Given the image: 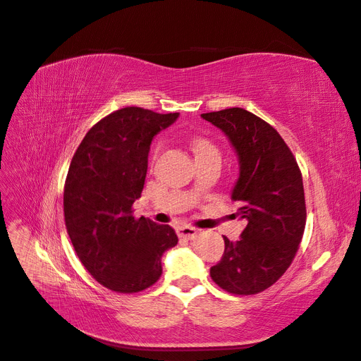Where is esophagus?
Segmentation results:
<instances>
[{"label":"esophagus","instance_id":"34e87169","mask_svg":"<svg viewBox=\"0 0 361 361\" xmlns=\"http://www.w3.org/2000/svg\"><path fill=\"white\" fill-rule=\"evenodd\" d=\"M199 235V228L191 226H182L178 228V236L182 239H194Z\"/></svg>","mask_w":361,"mask_h":361}]
</instances>
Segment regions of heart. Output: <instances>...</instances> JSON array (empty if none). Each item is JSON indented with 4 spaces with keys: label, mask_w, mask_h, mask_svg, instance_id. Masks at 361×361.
Instances as JSON below:
<instances>
[{
    "label": "heart",
    "mask_w": 361,
    "mask_h": 361,
    "mask_svg": "<svg viewBox=\"0 0 361 361\" xmlns=\"http://www.w3.org/2000/svg\"><path fill=\"white\" fill-rule=\"evenodd\" d=\"M194 150H195V155L202 157L206 154H214V152H216V147L211 143V141H207L204 138H197L194 141Z\"/></svg>",
    "instance_id": "b5f03b06"
}]
</instances>
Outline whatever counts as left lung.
Masks as SVG:
<instances>
[{
  "mask_svg": "<svg viewBox=\"0 0 361 361\" xmlns=\"http://www.w3.org/2000/svg\"><path fill=\"white\" fill-rule=\"evenodd\" d=\"M221 129L239 161L232 200L247 226L238 241L224 238V255L211 268L221 289L253 295L285 274L305 227L302 176L297 159L277 130L244 108L204 113Z\"/></svg>",
  "mask_w": 361,
  "mask_h": 361,
  "instance_id": "1",
  "label": "left lung"
}]
</instances>
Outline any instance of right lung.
Segmentation results:
<instances>
[{"label":"right lung","mask_w":361,"mask_h":361,"mask_svg":"<svg viewBox=\"0 0 361 361\" xmlns=\"http://www.w3.org/2000/svg\"><path fill=\"white\" fill-rule=\"evenodd\" d=\"M178 117L122 108L85 134L71 161L63 194L68 233L85 269L114 292L150 288L162 274V253L178 244L170 226L133 215L152 140Z\"/></svg>","instance_id":"obj_1"}]
</instances>
